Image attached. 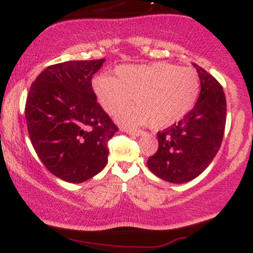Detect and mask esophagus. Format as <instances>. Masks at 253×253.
<instances>
[{
	"label": "esophagus",
	"mask_w": 253,
	"mask_h": 253,
	"mask_svg": "<svg viewBox=\"0 0 253 253\" xmlns=\"http://www.w3.org/2000/svg\"><path fill=\"white\" fill-rule=\"evenodd\" d=\"M121 129H123L124 132L128 133V134H132V135H140L141 133H143V130L136 129V128H127V127H124V128Z\"/></svg>",
	"instance_id": "esophagus-1"
}]
</instances>
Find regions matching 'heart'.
Listing matches in <instances>:
<instances>
[{"mask_svg":"<svg viewBox=\"0 0 253 253\" xmlns=\"http://www.w3.org/2000/svg\"><path fill=\"white\" fill-rule=\"evenodd\" d=\"M92 86L100 103L110 114L133 96L136 103L117 114L121 124L150 123L155 128H163L190 112L200 95L201 82L193 69L159 62L120 66L117 69V78L96 77Z\"/></svg>","mask_w":253,"mask_h":253,"instance_id":"obj_1","label":"heart"}]
</instances>
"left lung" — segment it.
Listing matches in <instances>:
<instances>
[{"instance_id": "obj_1", "label": "left lung", "mask_w": 253, "mask_h": 253, "mask_svg": "<svg viewBox=\"0 0 253 253\" xmlns=\"http://www.w3.org/2000/svg\"><path fill=\"white\" fill-rule=\"evenodd\" d=\"M201 92L193 109L178 123L157 133L158 150L147 159L151 172L171 183L194 179L207 169L221 146L226 97L221 84L194 64Z\"/></svg>"}]
</instances>
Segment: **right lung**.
Segmentation results:
<instances>
[{
  "mask_svg": "<svg viewBox=\"0 0 253 253\" xmlns=\"http://www.w3.org/2000/svg\"><path fill=\"white\" fill-rule=\"evenodd\" d=\"M106 59L50 65L32 83L25 106L31 143L58 178L81 183L108 162V141L119 129L91 85Z\"/></svg>",
  "mask_w": 253,
  "mask_h": 253,
  "instance_id": "obj_1",
  "label": "right lung"
}]
</instances>
